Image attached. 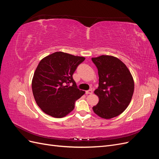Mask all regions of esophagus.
<instances>
[{"mask_svg":"<svg viewBox=\"0 0 159 159\" xmlns=\"http://www.w3.org/2000/svg\"><path fill=\"white\" fill-rule=\"evenodd\" d=\"M85 93L86 94H92L93 93V90L91 89H89L88 91H85Z\"/></svg>","mask_w":159,"mask_h":159,"instance_id":"1","label":"esophagus"}]
</instances>
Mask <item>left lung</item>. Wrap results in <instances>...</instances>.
<instances>
[{"label":"left lung","mask_w":159,"mask_h":159,"mask_svg":"<svg viewBox=\"0 0 159 159\" xmlns=\"http://www.w3.org/2000/svg\"><path fill=\"white\" fill-rule=\"evenodd\" d=\"M97 67L99 86L94 93L99 103L93 107L95 114L103 119H111L127 109L134 92V81L131 72L117 57L102 55L92 57Z\"/></svg>","instance_id":"left-lung-1"}]
</instances>
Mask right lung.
Masks as SVG:
<instances>
[{
    "mask_svg": "<svg viewBox=\"0 0 159 159\" xmlns=\"http://www.w3.org/2000/svg\"><path fill=\"white\" fill-rule=\"evenodd\" d=\"M84 60V57L57 52L40 61L32 88L36 103L44 113L61 118L73 111L76 100L85 92L78 88L72 75Z\"/></svg>",
    "mask_w": 159,
    "mask_h": 159,
    "instance_id": "add662e5",
    "label": "right lung"
}]
</instances>
